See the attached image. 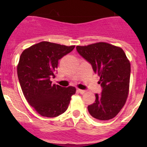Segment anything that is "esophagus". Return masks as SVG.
Wrapping results in <instances>:
<instances>
[{
	"mask_svg": "<svg viewBox=\"0 0 147 147\" xmlns=\"http://www.w3.org/2000/svg\"><path fill=\"white\" fill-rule=\"evenodd\" d=\"M77 91H78L79 93H80V94H84V93L85 92V90H80V89H78V90H77Z\"/></svg>",
	"mask_w": 147,
	"mask_h": 147,
	"instance_id": "esophagus-1",
	"label": "esophagus"
}]
</instances>
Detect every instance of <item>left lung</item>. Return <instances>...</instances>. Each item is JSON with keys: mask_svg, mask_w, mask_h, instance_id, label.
Instances as JSON below:
<instances>
[{"mask_svg": "<svg viewBox=\"0 0 147 147\" xmlns=\"http://www.w3.org/2000/svg\"><path fill=\"white\" fill-rule=\"evenodd\" d=\"M76 48L92 65L102 87L101 94H95V101L87 107L89 112L98 120L115 117L125 105L129 90L131 67L125 53L120 47L105 42Z\"/></svg>", "mask_w": 147, "mask_h": 147, "instance_id": "left-lung-1", "label": "left lung"}]
</instances>
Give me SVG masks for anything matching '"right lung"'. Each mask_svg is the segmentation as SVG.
I'll return each mask as SVG.
<instances>
[{"label":"right lung","mask_w":147,"mask_h":147,"mask_svg":"<svg viewBox=\"0 0 147 147\" xmlns=\"http://www.w3.org/2000/svg\"><path fill=\"white\" fill-rule=\"evenodd\" d=\"M75 45L66 46L42 41L23 50L17 66L22 91L28 103L39 115L55 117L64 113L76 92L75 87L52 84L58 60Z\"/></svg>","instance_id":"add662e5"}]
</instances>
